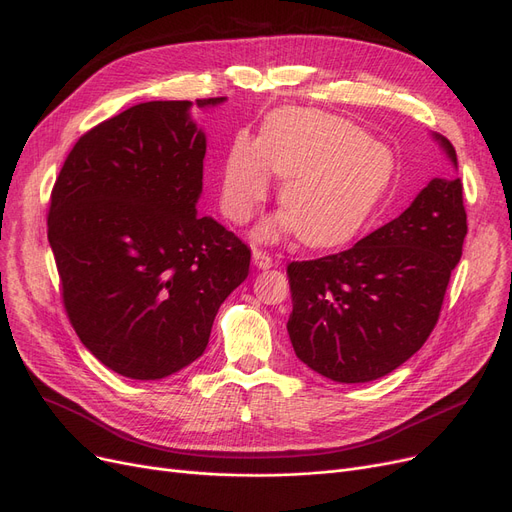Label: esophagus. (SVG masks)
<instances>
[{"instance_id":"obj_1","label":"esophagus","mask_w":512,"mask_h":512,"mask_svg":"<svg viewBox=\"0 0 512 512\" xmlns=\"http://www.w3.org/2000/svg\"><path fill=\"white\" fill-rule=\"evenodd\" d=\"M253 263L257 265L259 270H270L274 265V259L265 253V251H259V249H253Z\"/></svg>"}]
</instances>
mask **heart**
Wrapping results in <instances>:
<instances>
[{"mask_svg": "<svg viewBox=\"0 0 512 512\" xmlns=\"http://www.w3.org/2000/svg\"><path fill=\"white\" fill-rule=\"evenodd\" d=\"M272 173L282 177L284 207L255 230L257 240L297 232L309 247H337L358 236L381 205L393 177V157L345 119L280 110L259 142L236 138L221 175V209L247 224L268 198Z\"/></svg>", "mask_w": 512, "mask_h": 512, "instance_id": "1", "label": "heart"}]
</instances>
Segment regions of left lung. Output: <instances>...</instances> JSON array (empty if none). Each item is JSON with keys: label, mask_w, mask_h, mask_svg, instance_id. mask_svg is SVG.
I'll return each mask as SVG.
<instances>
[{"label": "left lung", "mask_w": 512, "mask_h": 512, "mask_svg": "<svg viewBox=\"0 0 512 512\" xmlns=\"http://www.w3.org/2000/svg\"><path fill=\"white\" fill-rule=\"evenodd\" d=\"M435 142L458 169L448 138ZM466 213L460 177L433 180L412 205L351 249L286 268L297 358L337 383H368L425 345L462 257Z\"/></svg>", "instance_id": "8db88e82"}]
</instances>
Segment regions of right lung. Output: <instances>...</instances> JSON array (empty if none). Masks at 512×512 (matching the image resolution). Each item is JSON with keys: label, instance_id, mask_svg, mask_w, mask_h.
<instances>
[{"label": "right lung", "instance_id": "obj_1", "mask_svg": "<svg viewBox=\"0 0 512 512\" xmlns=\"http://www.w3.org/2000/svg\"><path fill=\"white\" fill-rule=\"evenodd\" d=\"M190 108L144 102L96 125L52 190L48 240L66 314L94 358L133 381L201 358L219 305L249 276L247 244L196 215L207 136Z\"/></svg>", "mask_w": 512, "mask_h": 512}]
</instances>
